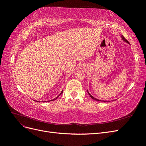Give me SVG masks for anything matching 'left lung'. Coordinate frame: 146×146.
Returning <instances> with one entry per match:
<instances>
[{
	"mask_svg": "<svg viewBox=\"0 0 146 146\" xmlns=\"http://www.w3.org/2000/svg\"><path fill=\"white\" fill-rule=\"evenodd\" d=\"M121 38H122V40L123 41H124V42H125L126 43H127L128 44H130V43L129 42V41H128L127 40H126V39H125V38H124V37H123V36H122H122H121ZM87 92H88V94H89L90 95V96L91 97V98L92 99H94V100H97V101H100V102H107V101H106V100H100V99H96V98H94V97L93 96H92L90 93V92H89V91H88V90H87ZM108 102H110V100L109 101H108Z\"/></svg>",
	"mask_w": 146,
	"mask_h": 146,
	"instance_id": "left-lung-1",
	"label": "left lung"
}]
</instances>
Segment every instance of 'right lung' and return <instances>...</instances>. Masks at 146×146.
<instances>
[{"mask_svg":"<svg viewBox=\"0 0 146 146\" xmlns=\"http://www.w3.org/2000/svg\"><path fill=\"white\" fill-rule=\"evenodd\" d=\"M63 91H61V92H60V94H59V95H58V96H57V97H56V98H55V99H52V100H48V102H50V101H52V100H56V99L57 98H58V97H59V96H60V95H61V94H62V93H63Z\"/></svg>","mask_w":146,"mask_h":146,"instance_id":"obj_1","label":"right lung"}]
</instances>
